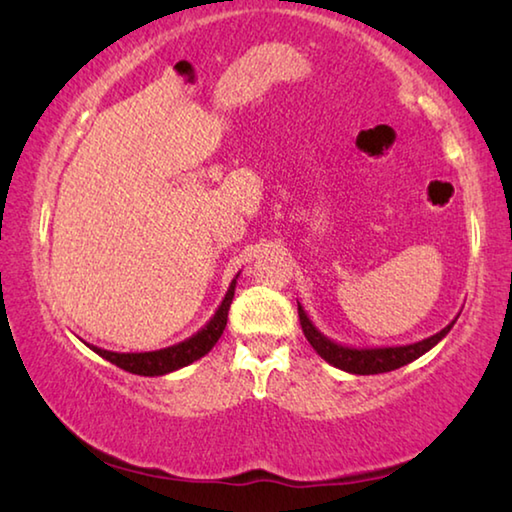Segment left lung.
Returning a JSON list of instances; mask_svg holds the SVG:
<instances>
[{"mask_svg":"<svg viewBox=\"0 0 512 512\" xmlns=\"http://www.w3.org/2000/svg\"><path fill=\"white\" fill-rule=\"evenodd\" d=\"M298 316H300L302 332H305L311 348H314L327 363H332L334 368L352 372V375H379V372H391L406 366V363L422 357V354L429 352L433 345L443 341L458 318L456 316L452 323L440 329L438 334H433L429 339H422L418 343L388 345V348H352V345L336 343L320 332V329L311 323V318L307 316V311L302 309L300 302H298Z\"/></svg>","mask_w":512,"mask_h":512,"instance_id":"8db88e82","label":"left lung"}]
</instances>
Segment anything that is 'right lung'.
<instances>
[{
  "label": "right lung",
  "instance_id": "obj_1",
  "mask_svg": "<svg viewBox=\"0 0 512 512\" xmlns=\"http://www.w3.org/2000/svg\"><path fill=\"white\" fill-rule=\"evenodd\" d=\"M237 277L230 282L228 293H225V298L221 300L219 309L214 311V316L207 320L196 334H192L185 341L169 345V348H162V350H153V352H110V350L97 348V345H90V350L97 352L99 357H103L106 361L115 363V366H119L121 370L133 372V375L160 377V375H169L173 370L185 368L189 363L205 357V354L214 348L216 341L221 339L225 323H228V311L232 305V298H235Z\"/></svg>",
  "mask_w": 512,
  "mask_h": 512
}]
</instances>
